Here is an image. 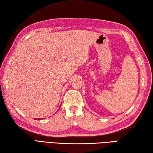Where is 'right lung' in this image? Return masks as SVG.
<instances>
[{
    "label": "right lung",
    "mask_w": 153,
    "mask_h": 153,
    "mask_svg": "<svg viewBox=\"0 0 153 153\" xmlns=\"http://www.w3.org/2000/svg\"><path fill=\"white\" fill-rule=\"evenodd\" d=\"M40 119H38V120H40Z\"/></svg>",
    "instance_id": "obj_1"
}]
</instances>
